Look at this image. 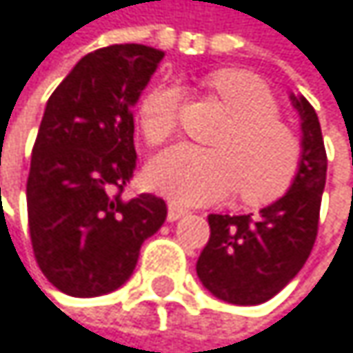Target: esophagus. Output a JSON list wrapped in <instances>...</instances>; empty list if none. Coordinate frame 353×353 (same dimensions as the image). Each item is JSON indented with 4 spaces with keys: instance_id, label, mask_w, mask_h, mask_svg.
Instances as JSON below:
<instances>
[{
    "instance_id": "34e87169",
    "label": "esophagus",
    "mask_w": 353,
    "mask_h": 353,
    "mask_svg": "<svg viewBox=\"0 0 353 353\" xmlns=\"http://www.w3.org/2000/svg\"><path fill=\"white\" fill-rule=\"evenodd\" d=\"M188 211L184 209V207H180V205H175V203H171L169 207H167V219L169 221H178L180 217H184Z\"/></svg>"
}]
</instances>
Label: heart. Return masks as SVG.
Listing matches in <instances>:
<instances>
[{
    "mask_svg": "<svg viewBox=\"0 0 353 353\" xmlns=\"http://www.w3.org/2000/svg\"><path fill=\"white\" fill-rule=\"evenodd\" d=\"M205 84L232 113V123L215 140L217 150L180 144L148 165L150 186L175 203L203 205L238 199L259 207L277 201L292 186L302 148L288 123L277 115L269 86L252 72L223 68ZM180 90L171 84L150 88L138 107V123L148 144L167 142L178 128Z\"/></svg>",
    "mask_w": 353,
    "mask_h": 353,
    "instance_id": "obj_1",
    "label": "heart"
}]
</instances>
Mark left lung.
I'll use <instances>...</instances> for the list:
<instances>
[{
    "instance_id": "8db88e82",
    "label": "left lung",
    "mask_w": 353,
    "mask_h": 353,
    "mask_svg": "<svg viewBox=\"0 0 353 353\" xmlns=\"http://www.w3.org/2000/svg\"><path fill=\"white\" fill-rule=\"evenodd\" d=\"M300 115L302 157L296 178L279 201L259 215H209L211 238L196 273L219 300L254 306L279 294L308 261L327 180V152L314 107L292 94Z\"/></svg>"
}]
</instances>
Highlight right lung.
Wrapping results in <instances>:
<instances>
[{
	"label": "right lung",
	"mask_w": 353,
	"mask_h": 353,
	"mask_svg": "<svg viewBox=\"0 0 353 353\" xmlns=\"http://www.w3.org/2000/svg\"><path fill=\"white\" fill-rule=\"evenodd\" d=\"M163 55L136 43L97 49L47 101L26 182L28 230L43 275L68 296L123 285L167 217L159 196H123L136 169L132 107Z\"/></svg>",
	"instance_id": "obj_1"
}]
</instances>
